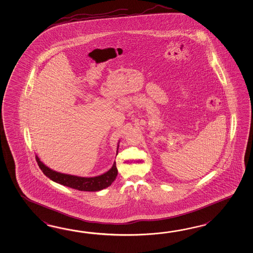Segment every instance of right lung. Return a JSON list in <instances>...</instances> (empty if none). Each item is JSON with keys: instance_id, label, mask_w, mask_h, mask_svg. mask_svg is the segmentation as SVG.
Here are the masks:
<instances>
[{"instance_id": "obj_1", "label": "right lung", "mask_w": 253, "mask_h": 253, "mask_svg": "<svg viewBox=\"0 0 253 253\" xmlns=\"http://www.w3.org/2000/svg\"><path fill=\"white\" fill-rule=\"evenodd\" d=\"M36 162L39 165L40 169L48 178L51 180L60 183L63 186H67L75 190L84 191H101L111 185L113 180L116 179L118 174V169L116 167V163H113V167L105 172L104 174L92 177V178H84L73 175L63 174L52 170L51 169L45 166L43 163L40 161L39 158L36 156Z\"/></svg>"}]
</instances>
